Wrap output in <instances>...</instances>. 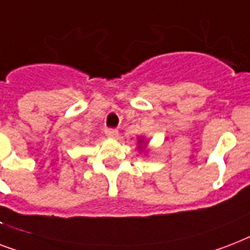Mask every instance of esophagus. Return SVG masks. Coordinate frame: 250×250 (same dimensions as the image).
<instances>
[{
    "mask_svg": "<svg viewBox=\"0 0 250 250\" xmlns=\"http://www.w3.org/2000/svg\"><path fill=\"white\" fill-rule=\"evenodd\" d=\"M105 133L107 137H111V139H117L119 136V132H118V129L115 128H106Z\"/></svg>",
    "mask_w": 250,
    "mask_h": 250,
    "instance_id": "esophagus-1",
    "label": "esophagus"
}]
</instances>
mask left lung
Masks as SVG:
<instances>
[{
  "mask_svg": "<svg viewBox=\"0 0 250 250\" xmlns=\"http://www.w3.org/2000/svg\"><path fill=\"white\" fill-rule=\"evenodd\" d=\"M143 144H144V139H139V146H140L141 150H144V148H143Z\"/></svg>",
  "mask_w": 250,
  "mask_h": 250,
  "instance_id": "left-lung-1",
  "label": "left lung"
}]
</instances>
